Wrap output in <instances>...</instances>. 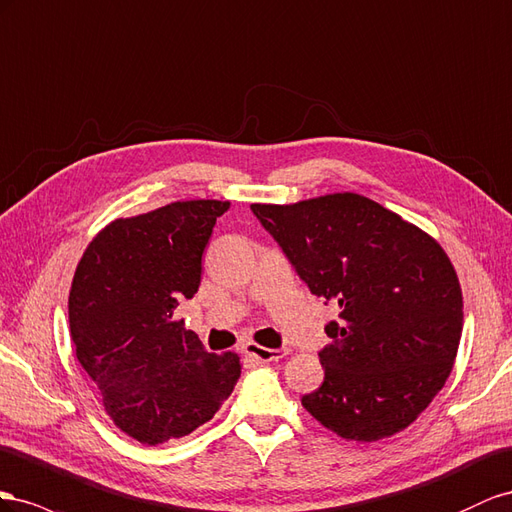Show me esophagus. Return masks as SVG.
<instances>
[{"label": "esophagus", "instance_id": "esophagus-1", "mask_svg": "<svg viewBox=\"0 0 512 512\" xmlns=\"http://www.w3.org/2000/svg\"><path fill=\"white\" fill-rule=\"evenodd\" d=\"M244 354L255 358V360H259V362H272V360H279V358L287 356L289 349H285V347L270 349V347H261V345H257V343H246V345H244Z\"/></svg>", "mask_w": 512, "mask_h": 512}]
</instances>
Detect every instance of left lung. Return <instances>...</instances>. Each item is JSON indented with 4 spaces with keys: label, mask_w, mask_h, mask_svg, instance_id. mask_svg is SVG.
<instances>
[{
    "label": "left lung",
    "mask_w": 512,
    "mask_h": 512,
    "mask_svg": "<svg viewBox=\"0 0 512 512\" xmlns=\"http://www.w3.org/2000/svg\"><path fill=\"white\" fill-rule=\"evenodd\" d=\"M251 210L311 294L341 309L319 352L324 384L304 394V410L354 442L410 427L444 388L461 341V285L444 248L356 193Z\"/></svg>",
    "instance_id": "obj_1"
}]
</instances>
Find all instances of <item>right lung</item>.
Here are the masks:
<instances>
[{"label":"right lung","mask_w":512,"mask_h":512,"mask_svg":"<svg viewBox=\"0 0 512 512\" xmlns=\"http://www.w3.org/2000/svg\"><path fill=\"white\" fill-rule=\"evenodd\" d=\"M229 201H175L115 218L85 248L68 296L77 360L115 427L163 444L208 422L240 377V356L210 354L175 321L197 294L201 255Z\"/></svg>","instance_id":"right-lung-1"}]
</instances>
